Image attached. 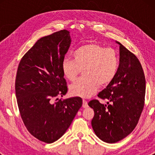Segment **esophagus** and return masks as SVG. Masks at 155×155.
Segmentation results:
<instances>
[{
  "mask_svg": "<svg viewBox=\"0 0 155 155\" xmlns=\"http://www.w3.org/2000/svg\"><path fill=\"white\" fill-rule=\"evenodd\" d=\"M82 102H83V104H82V107H83V108H86V107H88L87 101L86 100H84V99H83V101H82Z\"/></svg>",
  "mask_w": 155,
  "mask_h": 155,
  "instance_id": "esophagus-1",
  "label": "esophagus"
}]
</instances>
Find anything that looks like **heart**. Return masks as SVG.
<instances>
[{
  "label": "heart",
  "instance_id": "1",
  "mask_svg": "<svg viewBox=\"0 0 155 155\" xmlns=\"http://www.w3.org/2000/svg\"><path fill=\"white\" fill-rule=\"evenodd\" d=\"M73 59L65 58L61 63L63 75L73 81L83 72L84 77L72 83L69 90L73 96L88 98L99 86L104 87L113 81L119 68L117 52L101 44L89 43L76 48Z\"/></svg>",
  "mask_w": 155,
  "mask_h": 155
}]
</instances>
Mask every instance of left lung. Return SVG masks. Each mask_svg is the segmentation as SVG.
<instances>
[{
  "label": "left lung",
  "mask_w": 155,
  "mask_h": 155,
  "mask_svg": "<svg viewBox=\"0 0 155 155\" xmlns=\"http://www.w3.org/2000/svg\"><path fill=\"white\" fill-rule=\"evenodd\" d=\"M119 68L117 75L98 97L88 105L94 109L92 126L97 136L108 143L121 140L134 130L143 111L146 82L143 67L136 56L119 42Z\"/></svg>",
  "instance_id": "1"
}]
</instances>
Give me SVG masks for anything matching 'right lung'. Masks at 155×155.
Wrapping results in <instances>:
<instances>
[{
  "instance_id": "obj_1",
  "label": "right lung",
  "mask_w": 155,
  "mask_h": 155,
  "mask_svg": "<svg viewBox=\"0 0 155 155\" xmlns=\"http://www.w3.org/2000/svg\"><path fill=\"white\" fill-rule=\"evenodd\" d=\"M71 42L65 29L41 38L24 55L17 71L15 94L21 118L30 134L46 143L64 134L82 104L79 97L51 104L53 98L67 93L61 63Z\"/></svg>"
}]
</instances>
